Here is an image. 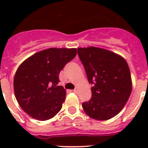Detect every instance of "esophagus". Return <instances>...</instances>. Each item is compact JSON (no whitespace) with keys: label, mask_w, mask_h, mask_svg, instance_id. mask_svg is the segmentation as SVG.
I'll return each instance as SVG.
<instances>
[{"label":"esophagus","mask_w":148,"mask_h":148,"mask_svg":"<svg viewBox=\"0 0 148 148\" xmlns=\"http://www.w3.org/2000/svg\"><path fill=\"white\" fill-rule=\"evenodd\" d=\"M73 92H75V93H76V92H78V91H77V90H76V89H74V90H73Z\"/></svg>","instance_id":"esophagus-1"}]
</instances>
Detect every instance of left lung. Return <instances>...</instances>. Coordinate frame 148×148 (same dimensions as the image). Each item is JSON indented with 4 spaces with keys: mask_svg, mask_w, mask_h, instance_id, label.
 <instances>
[{
    "mask_svg": "<svg viewBox=\"0 0 148 148\" xmlns=\"http://www.w3.org/2000/svg\"><path fill=\"white\" fill-rule=\"evenodd\" d=\"M86 71L92 97L82 103L84 110L93 119L104 121L118 114L132 91L130 71L124 58L116 53L90 47L78 48Z\"/></svg>",
    "mask_w": 148,
    "mask_h": 148,
    "instance_id": "left-lung-1",
    "label": "left lung"
}]
</instances>
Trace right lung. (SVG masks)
I'll list each match as a JSON object with an SVG mask.
<instances>
[{"label":"right lung","instance_id":"add662e5","mask_svg":"<svg viewBox=\"0 0 148 148\" xmlns=\"http://www.w3.org/2000/svg\"><path fill=\"white\" fill-rule=\"evenodd\" d=\"M76 54L75 48H49L32 55L19 66L14 91L18 104L29 116L45 121L61 110L66 90L57 85L59 73Z\"/></svg>","mask_w":148,"mask_h":148}]
</instances>
